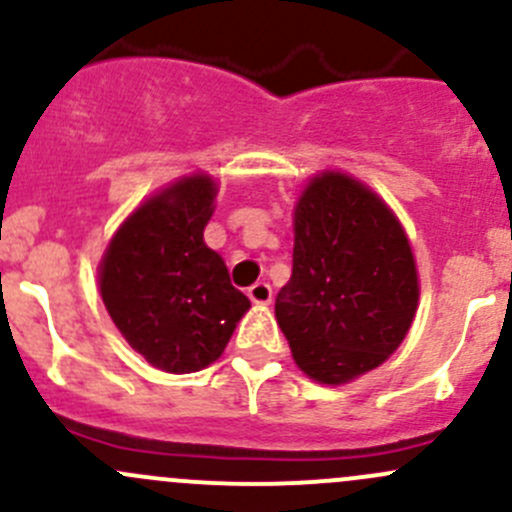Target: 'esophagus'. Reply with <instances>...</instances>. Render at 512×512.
<instances>
[{"instance_id": "obj_1", "label": "esophagus", "mask_w": 512, "mask_h": 512, "mask_svg": "<svg viewBox=\"0 0 512 512\" xmlns=\"http://www.w3.org/2000/svg\"><path fill=\"white\" fill-rule=\"evenodd\" d=\"M247 297L255 304H270L272 302V287L267 282H255L250 289H247Z\"/></svg>"}]
</instances>
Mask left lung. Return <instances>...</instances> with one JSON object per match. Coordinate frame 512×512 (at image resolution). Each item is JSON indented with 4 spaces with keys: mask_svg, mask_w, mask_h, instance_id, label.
I'll return each mask as SVG.
<instances>
[{
    "mask_svg": "<svg viewBox=\"0 0 512 512\" xmlns=\"http://www.w3.org/2000/svg\"><path fill=\"white\" fill-rule=\"evenodd\" d=\"M416 307L414 252L389 205L347 173L309 180L294 208L292 277L275 299L299 369L329 386L376 369Z\"/></svg>",
    "mask_w": 512,
    "mask_h": 512,
    "instance_id": "1",
    "label": "left lung"
}]
</instances>
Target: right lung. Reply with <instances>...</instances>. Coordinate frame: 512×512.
Segmentation results:
<instances>
[{
    "label": "right lung",
    "instance_id": "1",
    "mask_svg": "<svg viewBox=\"0 0 512 512\" xmlns=\"http://www.w3.org/2000/svg\"><path fill=\"white\" fill-rule=\"evenodd\" d=\"M218 185L188 175L148 198L118 227L98 265L103 304L148 364L190 374L225 352L250 299L230 285L203 230Z\"/></svg>",
    "mask_w": 512,
    "mask_h": 512
}]
</instances>
